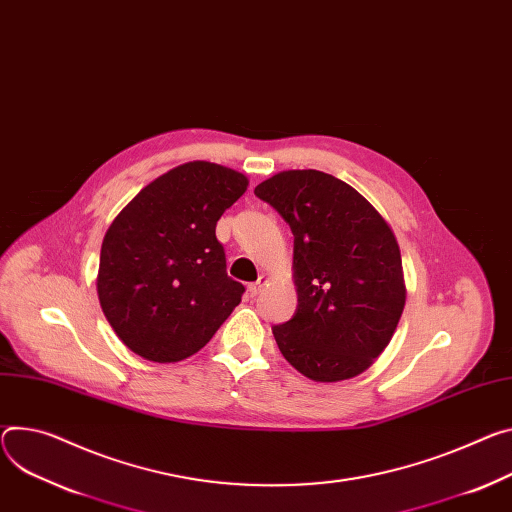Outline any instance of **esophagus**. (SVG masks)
Here are the masks:
<instances>
[{
	"mask_svg": "<svg viewBox=\"0 0 512 512\" xmlns=\"http://www.w3.org/2000/svg\"><path fill=\"white\" fill-rule=\"evenodd\" d=\"M265 284H267V277H265V275H261L255 284H251V286H249V294H251V296H257Z\"/></svg>",
	"mask_w": 512,
	"mask_h": 512,
	"instance_id": "1",
	"label": "esophagus"
}]
</instances>
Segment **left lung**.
<instances>
[{"instance_id":"left-lung-1","label":"left lung","mask_w":512,"mask_h":512,"mask_svg":"<svg viewBox=\"0 0 512 512\" xmlns=\"http://www.w3.org/2000/svg\"><path fill=\"white\" fill-rule=\"evenodd\" d=\"M255 196L294 235L298 308L273 327L277 347L314 382L359 376L386 349L404 310L392 228L349 183L316 169L277 173Z\"/></svg>"}]
</instances>
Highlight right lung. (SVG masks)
<instances>
[{"mask_svg": "<svg viewBox=\"0 0 512 512\" xmlns=\"http://www.w3.org/2000/svg\"><path fill=\"white\" fill-rule=\"evenodd\" d=\"M247 185L235 169L183 163L114 218L102 243L98 296L130 351L159 363L181 361L239 306L245 286L226 273L216 222Z\"/></svg>", "mask_w": 512, "mask_h": 512, "instance_id": "right-lung-1", "label": "right lung"}]
</instances>
